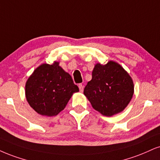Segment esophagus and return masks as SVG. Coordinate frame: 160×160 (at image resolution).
I'll return each mask as SVG.
<instances>
[{"instance_id":"esophagus-1","label":"esophagus","mask_w":160,"mask_h":160,"mask_svg":"<svg viewBox=\"0 0 160 160\" xmlns=\"http://www.w3.org/2000/svg\"><path fill=\"white\" fill-rule=\"evenodd\" d=\"M78 88H79L80 91L82 92V91H83V90H84V86L82 85V84H78Z\"/></svg>"}]
</instances>
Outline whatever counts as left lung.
<instances>
[{
  "label": "left lung",
  "instance_id": "obj_1",
  "mask_svg": "<svg viewBox=\"0 0 160 160\" xmlns=\"http://www.w3.org/2000/svg\"><path fill=\"white\" fill-rule=\"evenodd\" d=\"M134 84L128 72L119 64L110 61L96 64L92 79L84 90L93 109L105 116L121 113L131 102Z\"/></svg>",
  "mask_w": 160,
  "mask_h": 160
}]
</instances>
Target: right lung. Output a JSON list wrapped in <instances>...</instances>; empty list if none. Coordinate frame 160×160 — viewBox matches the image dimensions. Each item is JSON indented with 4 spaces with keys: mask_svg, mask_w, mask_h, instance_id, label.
I'll return each instance as SVG.
<instances>
[{
    "mask_svg": "<svg viewBox=\"0 0 160 160\" xmlns=\"http://www.w3.org/2000/svg\"><path fill=\"white\" fill-rule=\"evenodd\" d=\"M78 90L70 75L59 66L58 62L41 64L29 77L25 85L26 98L30 107L46 116L58 115L72 94Z\"/></svg>",
    "mask_w": 160,
    "mask_h": 160,
    "instance_id": "add662e5",
    "label": "right lung"
}]
</instances>
